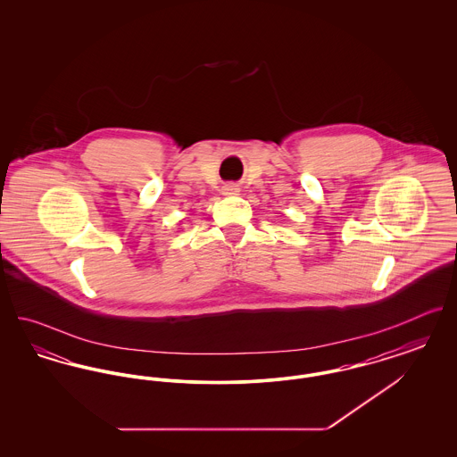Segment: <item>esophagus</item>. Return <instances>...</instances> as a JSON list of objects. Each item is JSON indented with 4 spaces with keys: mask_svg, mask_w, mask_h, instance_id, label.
I'll return each mask as SVG.
<instances>
[{
    "mask_svg": "<svg viewBox=\"0 0 457 457\" xmlns=\"http://www.w3.org/2000/svg\"><path fill=\"white\" fill-rule=\"evenodd\" d=\"M222 194L224 195H238L239 187L237 183H228L222 187Z\"/></svg>",
    "mask_w": 457,
    "mask_h": 457,
    "instance_id": "34e87169",
    "label": "esophagus"
}]
</instances>
